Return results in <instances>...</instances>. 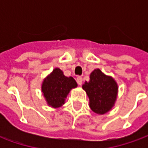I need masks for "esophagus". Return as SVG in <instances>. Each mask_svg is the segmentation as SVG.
Wrapping results in <instances>:
<instances>
[{
	"label": "esophagus",
	"instance_id": "obj_1",
	"mask_svg": "<svg viewBox=\"0 0 148 148\" xmlns=\"http://www.w3.org/2000/svg\"><path fill=\"white\" fill-rule=\"evenodd\" d=\"M76 81H77V82L78 85H82V82H83V80H82V77H80V76H77V78H76Z\"/></svg>",
	"mask_w": 148,
	"mask_h": 148
}]
</instances>
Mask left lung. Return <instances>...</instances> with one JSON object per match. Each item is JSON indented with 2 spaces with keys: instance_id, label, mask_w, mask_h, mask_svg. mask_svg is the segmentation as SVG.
<instances>
[{
  "instance_id": "left-lung-1",
  "label": "left lung",
  "mask_w": 148,
  "mask_h": 148,
  "mask_svg": "<svg viewBox=\"0 0 148 148\" xmlns=\"http://www.w3.org/2000/svg\"><path fill=\"white\" fill-rule=\"evenodd\" d=\"M90 82L82 86L90 98V107L95 113L104 114L112 109L116 99L118 87L113 78L96 69L90 74Z\"/></svg>"
}]
</instances>
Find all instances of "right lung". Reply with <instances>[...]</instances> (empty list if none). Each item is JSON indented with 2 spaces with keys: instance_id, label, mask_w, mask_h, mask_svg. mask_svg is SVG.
Here are the masks:
<instances>
[{
  "instance_id": "add662e5",
  "label": "right lung",
  "mask_w": 148,
  "mask_h": 148,
  "mask_svg": "<svg viewBox=\"0 0 148 148\" xmlns=\"http://www.w3.org/2000/svg\"><path fill=\"white\" fill-rule=\"evenodd\" d=\"M77 86L73 77H66L60 69L55 68L43 81L42 92L49 106L58 108L64 104L65 98L71 89Z\"/></svg>"
}]
</instances>
